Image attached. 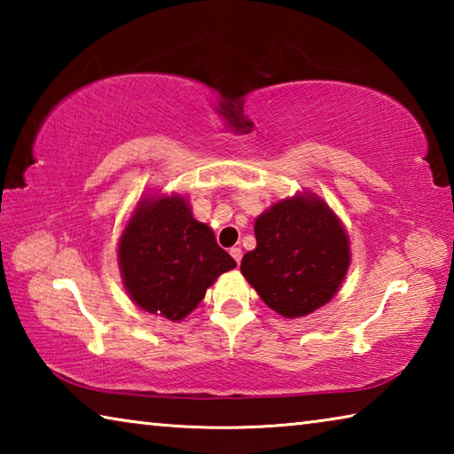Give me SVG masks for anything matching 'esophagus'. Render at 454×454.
Listing matches in <instances>:
<instances>
[{
  "mask_svg": "<svg viewBox=\"0 0 454 454\" xmlns=\"http://www.w3.org/2000/svg\"><path fill=\"white\" fill-rule=\"evenodd\" d=\"M230 256H232L238 264H240L242 260V248H238V246H234V248H230Z\"/></svg>",
  "mask_w": 454,
  "mask_h": 454,
  "instance_id": "esophagus-1",
  "label": "esophagus"
}]
</instances>
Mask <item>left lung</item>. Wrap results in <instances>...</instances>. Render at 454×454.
<instances>
[{
    "instance_id": "8db88e82",
    "label": "left lung",
    "mask_w": 454,
    "mask_h": 454,
    "mask_svg": "<svg viewBox=\"0 0 454 454\" xmlns=\"http://www.w3.org/2000/svg\"><path fill=\"white\" fill-rule=\"evenodd\" d=\"M256 248L240 264L258 296L284 318H298L333 298L350 264L348 236L318 196L296 194L270 206L254 224Z\"/></svg>"
}]
</instances>
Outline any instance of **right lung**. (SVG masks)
<instances>
[{"instance_id":"right-lung-1","label":"right lung","mask_w":454,"mask_h":454,"mask_svg":"<svg viewBox=\"0 0 454 454\" xmlns=\"http://www.w3.org/2000/svg\"><path fill=\"white\" fill-rule=\"evenodd\" d=\"M118 262L129 298L174 322L186 318L218 276L236 266L178 194L137 202L120 238Z\"/></svg>"}]
</instances>
